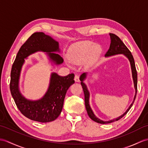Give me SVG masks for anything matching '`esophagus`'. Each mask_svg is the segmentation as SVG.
Here are the masks:
<instances>
[{
  "mask_svg": "<svg viewBox=\"0 0 148 148\" xmlns=\"http://www.w3.org/2000/svg\"><path fill=\"white\" fill-rule=\"evenodd\" d=\"M74 81H75V82H79V77L78 75H77V74L75 75Z\"/></svg>",
  "mask_w": 148,
  "mask_h": 148,
  "instance_id": "34e87169",
  "label": "esophagus"
}]
</instances>
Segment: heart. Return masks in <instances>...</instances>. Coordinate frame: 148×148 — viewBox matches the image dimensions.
Here are the masks:
<instances>
[{
    "instance_id": "obj_1",
    "label": "heart",
    "mask_w": 148,
    "mask_h": 148,
    "mask_svg": "<svg viewBox=\"0 0 148 148\" xmlns=\"http://www.w3.org/2000/svg\"><path fill=\"white\" fill-rule=\"evenodd\" d=\"M102 49L98 44H94L90 41H81L73 45L68 52V59L71 62L80 64L86 60L89 64H93L101 56ZM69 66L71 64L67 62Z\"/></svg>"
}]
</instances>
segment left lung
Wrapping results in <instances>:
<instances>
[{
	"instance_id": "8db88e82",
	"label": "left lung",
	"mask_w": 148,
	"mask_h": 148,
	"mask_svg": "<svg viewBox=\"0 0 148 148\" xmlns=\"http://www.w3.org/2000/svg\"><path fill=\"white\" fill-rule=\"evenodd\" d=\"M110 48L108 50L107 52L106 53L105 57H111L113 56H116V55H119V54H122L123 56H124L125 57L127 58V59L129 60L130 64V67H131V71H132V79H133V82H134V86L135 89V95L134 97L133 101L132 102V103L130 104V105L129 106V108L127 110L123 113L122 115L117 118L113 119L112 120H110V121H103V120H101L98 119L97 116L95 115V113L92 111V110L91 109L90 105V91H89L88 89L87 88V86L86 85V84L84 82V81L86 79L87 77V74L86 73H84L83 74H82L80 76L79 79L81 81V84L82 85V89H83L84 91V100H85V106H86V111L89 116L92 120V121L99 123H103V124H105V123H112L113 122L115 121H117L119 120L122 118L123 116L127 114V113L129 112L130 108L132 107V106L134 103V102L135 101V99L136 97V94H137V71H136V66H135V62L134 59L132 55L131 52L129 51V50L127 49L125 44L123 43L122 41L119 38L115 35V34L113 33H110Z\"/></svg>"
}]
</instances>
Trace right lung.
I'll return each instance as SVG.
<instances>
[{"label": "right lung", "instance_id": "add662e5", "mask_svg": "<svg viewBox=\"0 0 148 148\" xmlns=\"http://www.w3.org/2000/svg\"><path fill=\"white\" fill-rule=\"evenodd\" d=\"M38 51L47 53L53 66L63 63V58L57 53L60 52L58 42L43 32L33 33L17 54L11 69L10 90L22 114L32 121L46 123L55 121L60 114L66 92L74 83V74L60 76L56 73H51L49 88L43 97L36 100L26 98L19 90L21 73L25 62V58Z\"/></svg>", "mask_w": 148, "mask_h": 148}]
</instances>
